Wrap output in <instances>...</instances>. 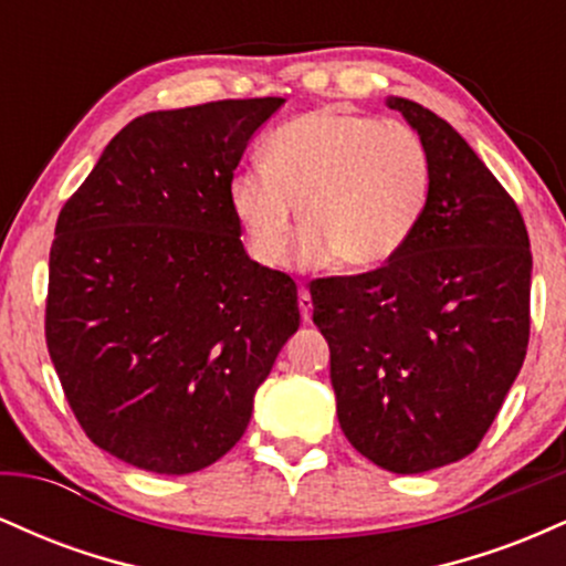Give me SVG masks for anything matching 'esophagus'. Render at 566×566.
Wrapping results in <instances>:
<instances>
[{
	"mask_svg": "<svg viewBox=\"0 0 566 566\" xmlns=\"http://www.w3.org/2000/svg\"><path fill=\"white\" fill-rule=\"evenodd\" d=\"M297 305H301L303 322H311V308H314V305H311V295H308V290H305V287L297 290Z\"/></svg>",
	"mask_w": 566,
	"mask_h": 566,
	"instance_id": "obj_1",
	"label": "esophagus"
}]
</instances>
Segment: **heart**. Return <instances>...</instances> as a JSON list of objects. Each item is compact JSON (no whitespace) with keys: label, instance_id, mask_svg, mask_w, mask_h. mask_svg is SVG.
<instances>
[{"label":"heart","instance_id":"heart-1","mask_svg":"<svg viewBox=\"0 0 566 566\" xmlns=\"http://www.w3.org/2000/svg\"><path fill=\"white\" fill-rule=\"evenodd\" d=\"M231 184V205L252 255L279 265L301 207L295 261L319 269L375 271L412 242L428 210L433 161L426 140L401 122L316 108L279 127Z\"/></svg>","mask_w":566,"mask_h":566}]
</instances>
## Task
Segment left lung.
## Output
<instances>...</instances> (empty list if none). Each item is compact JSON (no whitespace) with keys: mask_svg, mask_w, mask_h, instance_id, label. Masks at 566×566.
Returning a JSON list of instances; mask_svg holds the SVG:
<instances>
[{"mask_svg":"<svg viewBox=\"0 0 566 566\" xmlns=\"http://www.w3.org/2000/svg\"><path fill=\"white\" fill-rule=\"evenodd\" d=\"M386 106L431 154L428 210L391 263L319 279L311 301L346 439L380 469L426 473L476 450L524 365L532 252L463 135L407 97Z\"/></svg>","mask_w":566,"mask_h":566,"instance_id":"left-lung-1","label":"left lung"}]
</instances>
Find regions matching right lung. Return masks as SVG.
Returning <instances> with one entry per match:
<instances>
[{
  "mask_svg": "<svg viewBox=\"0 0 566 566\" xmlns=\"http://www.w3.org/2000/svg\"><path fill=\"white\" fill-rule=\"evenodd\" d=\"M284 97L133 119L63 205L48 348L76 420L135 469L184 476L242 439L301 327L287 274L247 255L231 180Z\"/></svg>",
  "mask_w": 566,
  "mask_h": 566,
  "instance_id": "add662e5",
  "label": "right lung"
}]
</instances>
